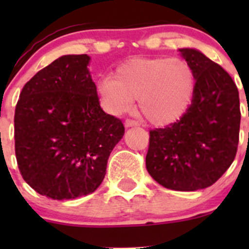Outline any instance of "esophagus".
I'll list each match as a JSON object with an SVG mask.
<instances>
[{
	"label": "esophagus",
	"mask_w": 249,
	"mask_h": 249,
	"mask_svg": "<svg viewBox=\"0 0 249 249\" xmlns=\"http://www.w3.org/2000/svg\"><path fill=\"white\" fill-rule=\"evenodd\" d=\"M125 127H131V126H139L140 123L136 122V120H132V119H126L125 120Z\"/></svg>",
	"instance_id": "obj_1"
}]
</instances>
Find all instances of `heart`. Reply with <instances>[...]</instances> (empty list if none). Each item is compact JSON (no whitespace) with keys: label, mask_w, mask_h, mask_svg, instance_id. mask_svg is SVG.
<instances>
[{"label":"heart","mask_w":249,"mask_h":249,"mask_svg":"<svg viewBox=\"0 0 249 249\" xmlns=\"http://www.w3.org/2000/svg\"><path fill=\"white\" fill-rule=\"evenodd\" d=\"M196 76L182 57H132L115 69L114 76L97 83L101 106L119 115L134 106L154 125H169L179 119L193 101Z\"/></svg>","instance_id":"obj_1"}]
</instances>
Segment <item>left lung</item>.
Listing matches in <instances>:
<instances>
[{
    "label": "left lung",
    "mask_w": 249,
    "mask_h": 249,
    "mask_svg": "<svg viewBox=\"0 0 249 249\" xmlns=\"http://www.w3.org/2000/svg\"><path fill=\"white\" fill-rule=\"evenodd\" d=\"M196 76L179 120L149 131L145 166L167 189L194 192L217 182L232 164L240 134V97L232 78L201 52L179 49Z\"/></svg>",
    "instance_id": "1"
}]
</instances>
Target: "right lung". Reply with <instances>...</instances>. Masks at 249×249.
<instances>
[{"mask_svg":"<svg viewBox=\"0 0 249 249\" xmlns=\"http://www.w3.org/2000/svg\"><path fill=\"white\" fill-rule=\"evenodd\" d=\"M87 54L64 55L37 72L14 114L18 167L25 182L53 200L94 193L106 175L122 120L100 106Z\"/></svg>","mask_w":249,"mask_h":249,"instance_id":"add662e5","label":"right lung"}]
</instances>
